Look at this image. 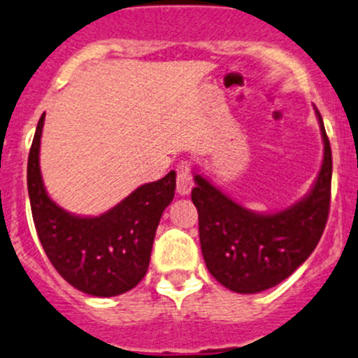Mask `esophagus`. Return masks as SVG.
<instances>
[{
  "mask_svg": "<svg viewBox=\"0 0 358 358\" xmlns=\"http://www.w3.org/2000/svg\"><path fill=\"white\" fill-rule=\"evenodd\" d=\"M193 172L187 162H180L178 167V193L180 196H187L193 189Z\"/></svg>",
  "mask_w": 358,
  "mask_h": 358,
  "instance_id": "34e87169",
  "label": "esophagus"
}]
</instances>
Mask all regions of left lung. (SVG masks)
Masks as SVG:
<instances>
[{
  "instance_id": "8db88e82",
  "label": "left lung",
  "mask_w": 358,
  "mask_h": 358,
  "mask_svg": "<svg viewBox=\"0 0 358 358\" xmlns=\"http://www.w3.org/2000/svg\"><path fill=\"white\" fill-rule=\"evenodd\" d=\"M324 157L310 193L276 213H256L194 172L191 199L198 208L199 242L208 271L237 294H257L288 278L316 249L329 215L333 160L316 109Z\"/></svg>"
}]
</instances>
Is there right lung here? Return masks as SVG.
Segmentation results:
<instances>
[{
  "mask_svg": "<svg viewBox=\"0 0 358 358\" xmlns=\"http://www.w3.org/2000/svg\"><path fill=\"white\" fill-rule=\"evenodd\" d=\"M42 114L27 164V187L37 236L56 271L80 292L114 297L147 275L153 239L176 191V172L134 189L99 217H78L57 206L42 182Z\"/></svg>",
  "mask_w": 358,
  "mask_h": 358,
  "instance_id": "add662e5",
  "label": "right lung"
}]
</instances>
